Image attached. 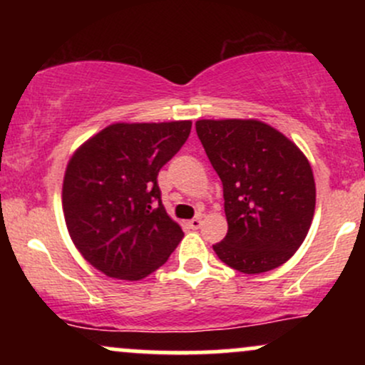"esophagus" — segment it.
<instances>
[{
	"mask_svg": "<svg viewBox=\"0 0 365 365\" xmlns=\"http://www.w3.org/2000/svg\"><path fill=\"white\" fill-rule=\"evenodd\" d=\"M200 225H202V215L195 216L194 220H190V221H188V226H190L192 230H197V228H200Z\"/></svg>",
	"mask_w": 365,
	"mask_h": 365,
	"instance_id": "esophagus-1",
	"label": "esophagus"
}]
</instances>
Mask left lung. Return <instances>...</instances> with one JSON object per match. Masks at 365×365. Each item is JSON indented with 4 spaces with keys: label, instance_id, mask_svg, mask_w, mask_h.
Here are the masks:
<instances>
[{
    "label": "left lung",
    "instance_id": "8db88e82",
    "mask_svg": "<svg viewBox=\"0 0 365 365\" xmlns=\"http://www.w3.org/2000/svg\"><path fill=\"white\" fill-rule=\"evenodd\" d=\"M197 135L223 182L228 233L212 245L233 269L259 274L299 250L316 209L309 159L259 120H197Z\"/></svg>",
    "mask_w": 365,
    "mask_h": 365
}]
</instances>
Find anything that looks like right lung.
Instances as JSON below:
<instances>
[{
  "instance_id": "right-lung-1",
  "label": "right lung",
  "mask_w": 365,
  "mask_h": 365,
  "mask_svg": "<svg viewBox=\"0 0 365 365\" xmlns=\"http://www.w3.org/2000/svg\"><path fill=\"white\" fill-rule=\"evenodd\" d=\"M190 128V120L111 123L70 158L63 215L73 245L98 271L137 282L177 249L183 232L163 206L158 173Z\"/></svg>"
}]
</instances>
